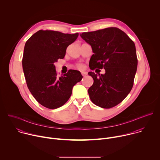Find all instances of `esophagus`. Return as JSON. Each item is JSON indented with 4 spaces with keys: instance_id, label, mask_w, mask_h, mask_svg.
I'll return each instance as SVG.
<instances>
[{
    "instance_id": "esophagus-1",
    "label": "esophagus",
    "mask_w": 160,
    "mask_h": 160,
    "mask_svg": "<svg viewBox=\"0 0 160 160\" xmlns=\"http://www.w3.org/2000/svg\"><path fill=\"white\" fill-rule=\"evenodd\" d=\"M82 75H83V77H86V75H87V73L85 72H82Z\"/></svg>"
}]
</instances>
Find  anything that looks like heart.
I'll return each instance as SVG.
<instances>
[{
	"instance_id": "obj_1",
	"label": "heart",
	"mask_w": 160,
	"mask_h": 160,
	"mask_svg": "<svg viewBox=\"0 0 160 160\" xmlns=\"http://www.w3.org/2000/svg\"><path fill=\"white\" fill-rule=\"evenodd\" d=\"M77 68H79V69H83V68H84V66L82 64H77Z\"/></svg>"
}]
</instances>
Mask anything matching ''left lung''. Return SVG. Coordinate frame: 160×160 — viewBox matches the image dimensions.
<instances>
[{"instance_id":"left-lung-1","label":"left lung","mask_w":160,"mask_h":160,"mask_svg":"<svg viewBox=\"0 0 160 160\" xmlns=\"http://www.w3.org/2000/svg\"><path fill=\"white\" fill-rule=\"evenodd\" d=\"M81 37L92 48L94 54L89 61L90 70L104 69L98 75L90 72L94 83L88 93L92 102L102 108L120 103L130 93L138 68L134 42L122 30L110 27L84 32Z\"/></svg>"}]
</instances>
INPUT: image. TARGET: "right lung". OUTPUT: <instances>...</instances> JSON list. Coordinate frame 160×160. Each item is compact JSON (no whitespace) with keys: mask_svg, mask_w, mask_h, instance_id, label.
<instances>
[{"mask_svg":"<svg viewBox=\"0 0 160 160\" xmlns=\"http://www.w3.org/2000/svg\"><path fill=\"white\" fill-rule=\"evenodd\" d=\"M78 33L39 30L26 42L22 64L27 84L34 98L43 106L56 109L70 99L73 86L83 78L79 71L70 70L58 77L54 62L63 59L66 48Z\"/></svg>","mask_w":160,"mask_h":160,"instance_id":"1","label":"right lung"}]
</instances>
